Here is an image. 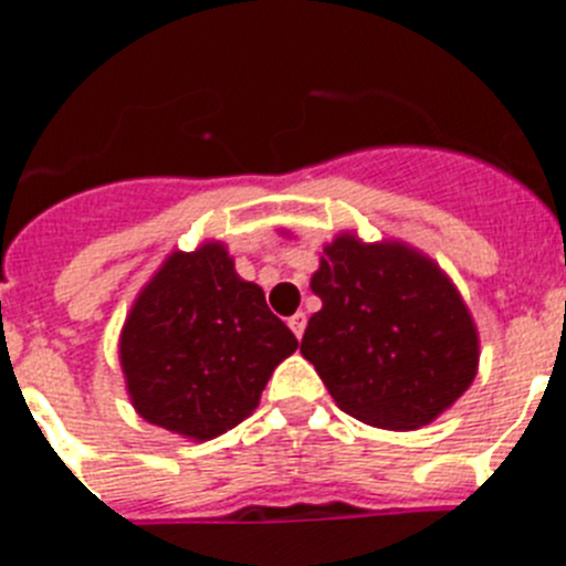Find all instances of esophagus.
Returning <instances> with one entry per match:
<instances>
[{
    "label": "esophagus",
    "instance_id": "34e87169",
    "mask_svg": "<svg viewBox=\"0 0 566 566\" xmlns=\"http://www.w3.org/2000/svg\"><path fill=\"white\" fill-rule=\"evenodd\" d=\"M289 328L294 332V337H303V332H306V312H297L289 317Z\"/></svg>",
    "mask_w": 566,
    "mask_h": 566
}]
</instances>
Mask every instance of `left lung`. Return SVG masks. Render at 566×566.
<instances>
[{"label":"left lung","mask_w":566,"mask_h":566,"mask_svg":"<svg viewBox=\"0 0 566 566\" xmlns=\"http://www.w3.org/2000/svg\"><path fill=\"white\" fill-rule=\"evenodd\" d=\"M312 292L323 308L300 354L359 422L417 431L476 379L473 314L437 260L411 243L339 232L323 247Z\"/></svg>","instance_id":"obj_1"}]
</instances>
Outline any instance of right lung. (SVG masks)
<instances>
[{"label": "right lung", "mask_w": 566, "mask_h": 566, "mask_svg": "<svg viewBox=\"0 0 566 566\" xmlns=\"http://www.w3.org/2000/svg\"><path fill=\"white\" fill-rule=\"evenodd\" d=\"M297 337L234 272L227 243L175 249L133 300L118 337L135 413L192 442L232 431L258 408Z\"/></svg>", "instance_id": "add662e5"}]
</instances>
